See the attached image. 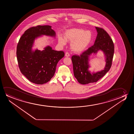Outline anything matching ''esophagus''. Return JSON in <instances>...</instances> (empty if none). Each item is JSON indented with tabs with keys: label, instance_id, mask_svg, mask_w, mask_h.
<instances>
[{
	"label": "esophagus",
	"instance_id": "esophagus-1",
	"mask_svg": "<svg viewBox=\"0 0 134 134\" xmlns=\"http://www.w3.org/2000/svg\"><path fill=\"white\" fill-rule=\"evenodd\" d=\"M65 57H70V54L68 53V52H66L65 54Z\"/></svg>",
	"mask_w": 134,
	"mask_h": 134
}]
</instances>
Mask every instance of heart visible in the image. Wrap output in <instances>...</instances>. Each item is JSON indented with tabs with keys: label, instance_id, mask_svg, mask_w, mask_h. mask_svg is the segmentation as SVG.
<instances>
[{
	"label": "heart",
	"instance_id": "obj_1",
	"mask_svg": "<svg viewBox=\"0 0 134 134\" xmlns=\"http://www.w3.org/2000/svg\"><path fill=\"white\" fill-rule=\"evenodd\" d=\"M92 35L90 31L73 28L66 30L64 33V38L59 36V44L64 46L66 42H70V48L75 53H81L86 49L92 41Z\"/></svg>",
	"mask_w": 134,
	"mask_h": 134
}]
</instances>
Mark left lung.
<instances>
[{
    "label": "left lung",
    "mask_w": 134,
    "mask_h": 134,
    "mask_svg": "<svg viewBox=\"0 0 134 134\" xmlns=\"http://www.w3.org/2000/svg\"><path fill=\"white\" fill-rule=\"evenodd\" d=\"M97 35L94 44L81 55H74L71 58L74 76L81 84L96 82L110 70L114 57V42L108 33L102 28L96 27ZM99 50L105 53L106 65L104 70L91 74L88 70V57L92 53H96Z\"/></svg>",
    "instance_id": "obj_1"
}]
</instances>
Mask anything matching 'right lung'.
<instances>
[{
  "label": "right lung",
  "instance_id": "1",
  "mask_svg": "<svg viewBox=\"0 0 134 134\" xmlns=\"http://www.w3.org/2000/svg\"><path fill=\"white\" fill-rule=\"evenodd\" d=\"M50 26L30 28L20 37L17 46L16 55L21 73L31 82L42 85L50 81L55 74L57 64L64 56L63 51H57L48 46L42 51L32 50L36 38L42 35L55 37Z\"/></svg>",
  "mask_w": 134,
  "mask_h": 134
}]
</instances>
